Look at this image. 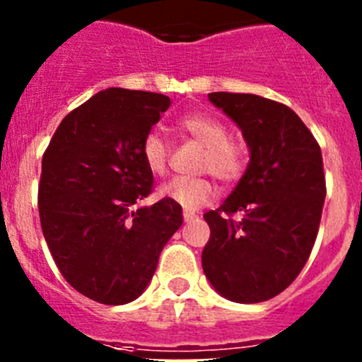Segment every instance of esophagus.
Returning a JSON list of instances; mask_svg holds the SVG:
<instances>
[{
  "label": "esophagus",
  "instance_id": "34e87169",
  "mask_svg": "<svg viewBox=\"0 0 362 362\" xmlns=\"http://www.w3.org/2000/svg\"><path fill=\"white\" fill-rule=\"evenodd\" d=\"M183 219H185V223H192V221L197 219V216L194 212H188V210H185V212H183Z\"/></svg>",
  "mask_w": 362,
  "mask_h": 362
}]
</instances>
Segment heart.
Instances as JSON below:
<instances>
[{
  "mask_svg": "<svg viewBox=\"0 0 362 362\" xmlns=\"http://www.w3.org/2000/svg\"><path fill=\"white\" fill-rule=\"evenodd\" d=\"M181 129L206 146L203 170H209L225 183L241 177L246 166V150L239 141L230 139L228 127L223 121L210 114H188L181 119ZM141 156L153 175L165 174L168 146L158 132L146 134L141 143ZM159 194L172 203L181 204L183 209L197 210L214 199L216 188L209 179L175 177L163 185Z\"/></svg>",
  "mask_w": 362,
  "mask_h": 362,
  "instance_id": "obj_1",
  "label": "heart"
}]
</instances>
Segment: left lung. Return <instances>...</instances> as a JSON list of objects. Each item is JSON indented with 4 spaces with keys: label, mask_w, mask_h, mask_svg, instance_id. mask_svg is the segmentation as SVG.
Here are the masks:
<instances>
[{
    "label": "left lung",
    "mask_w": 362,
    "mask_h": 362,
    "mask_svg": "<svg viewBox=\"0 0 362 362\" xmlns=\"http://www.w3.org/2000/svg\"><path fill=\"white\" fill-rule=\"evenodd\" d=\"M209 99L238 124L250 161L219 209L203 216L210 226L203 272L225 299L261 303L293 283L317 238L326 196L321 148L286 105L230 92ZM233 213L242 219L230 220Z\"/></svg>",
    "instance_id": "left-lung-1"
}]
</instances>
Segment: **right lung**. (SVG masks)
Returning <instances> with one entry per match:
<instances>
[{
	"mask_svg": "<svg viewBox=\"0 0 362 362\" xmlns=\"http://www.w3.org/2000/svg\"><path fill=\"white\" fill-rule=\"evenodd\" d=\"M168 107L156 92H98L62 121L41 161L45 241L70 286L103 305L141 296L183 225L181 204L168 199L134 209L153 181L141 143Z\"/></svg>",
	"mask_w": 362,
	"mask_h": 362,
	"instance_id": "obj_1",
	"label": "right lung"
}]
</instances>
